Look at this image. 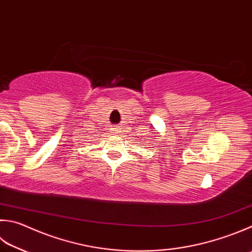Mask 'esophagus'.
I'll return each instance as SVG.
<instances>
[{"instance_id": "1", "label": "esophagus", "mask_w": 252, "mask_h": 252, "mask_svg": "<svg viewBox=\"0 0 252 252\" xmlns=\"http://www.w3.org/2000/svg\"><path fill=\"white\" fill-rule=\"evenodd\" d=\"M118 131H120V130H118L117 127L112 128V132H113V134H118Z\"/></svg>"}]
</instances>
